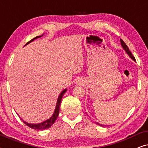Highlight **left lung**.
<instances>
[{
    "label": "left lung",
    "mask_w": 148,
    "mask_h": 148,
    "mask_svg": "<svg viewBox=\"0 0 148 148\" xmlns=\"http://www.w3.org/2000/svg\"><path fill=\"white\" fill-rule=\"evenodd\" d=\"M121 45H122L123 48H124L125 50V51H126L127 53L129 54V56H130V57H131V58H132V59H133V60H135V57H134V56L133 55L132 53H131L130 50H129V48H128V46H127V44L125 43L124 41H123V40H121Z\"/></svg>",
    "instance_id": "8db88e82"
}]
</instances>
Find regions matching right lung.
Segmentation results:
<instances>
[{"mask_svg":"<svg viewBox=\"0 0 148 148\" xmlns=\"http://www.w3.org/2000/svg\"><path fill=\"white\" fill-rule=\"evenodd\" d=\"M41 37V36H37V37L33 38V39L30 40L27 42V44H25V45H27V44H29V42H31L32 41H33L34 39H36V38H40ZM66 90H64L62 92L60 93L59 96H58V100H57V102H56V107H55V109H54V113L52 115V116L50 117V119H48V120H46L45 121H44V122H42L41 123H39V124H29V123H26V122H24L23 121V122L25 123V124L28 126L30 128L33 129H38V130H42V129H48L49 128L52 126V125L54 124V123L55 122V121L56 120V118H57L58 116V114H59V110H60V102H61V100L62 98V96H63V95L64 93L66 92Z\"/></svg>","mask_w":148,"mask_h":148,"instance_id":"obj_1","label":"right lung"}]
</instances>
